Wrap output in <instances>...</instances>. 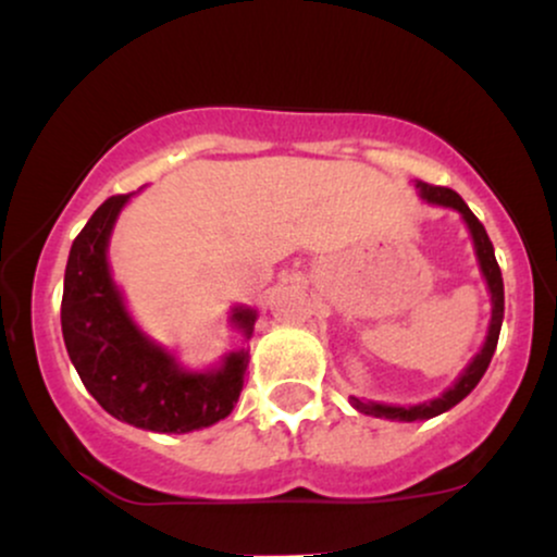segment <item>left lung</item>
<instances>
[{
  "mask_svg": "<svg viewBox=\"0 0 557 557\" xmlns=\"http://www.w3.org/2000/svg\"><path fill=\"white\" fill-rule=\"evenodd\" d=\"M417 188L421 190V198H426L430 203H440V207H450L456 209L458 214L463 216L466 225H469L471 238H474V251L479 259V270H482L484 280H487L490 296H492V319H490V332L487 341H484L482 350L474 356V361L463 369V374L458 376L456 385L447 387L440 398H434L430 403H419V406H385V403H367L359 398H350V406L356 411L367 413V417H376V419H393V421H417V419H432L445 413L447 408H453L456 403H461L466 395L471 393L479 385L484 372H487L492 354L497 348V337H500V327H503V314H505V296H503V274L500 267H497L495 259V248H492V240L484 230L482 222L476 220L474 212L466 207V201L456 190L445 188V185H432V183H417Z\"/></svg>",
  "mask_w": 557,
  "mask_h": 557,
  "instance_id": "left-lung-1",
  "label": "left lung"
}]
</instances>
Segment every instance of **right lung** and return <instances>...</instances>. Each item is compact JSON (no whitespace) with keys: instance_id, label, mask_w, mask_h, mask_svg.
Returning <instances> with one entry per match:
<instances>
[{"instance_id":"right-lung-1","label":"right lung","mask_w":557,"mask_h":557,"mask_svg":"<svg viewBox=\"0 0 557 557\" xmlns=\"http://www.w3.org/2000/svg\"><path fill=\"white\" fill-rule=\"evenodd\" d=\"M127 198L131 194L107 198L70 248L62 290L67 356L88 393L114 419L175 434L212 426L238 403L248 350L227 354L222 367L209 372H185L136 327L107 261L114 220ZM233 322L251 337L257 311L233 309Z\"/></svg>"}]
</instances>
